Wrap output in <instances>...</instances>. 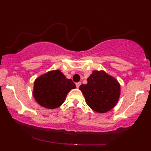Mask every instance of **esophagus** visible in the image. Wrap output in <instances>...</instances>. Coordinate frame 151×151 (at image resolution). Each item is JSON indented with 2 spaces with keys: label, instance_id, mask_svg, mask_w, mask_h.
I'll return each mask as SVG.
<instances>
[{
  "label": "esophagus",
  "instance_id": "obj_1",
  "mask_svg": "<svg viewBox=\"0 0 151 151\" xmlns=\"http://www.w3.org/2000/svg\"><path fill=\"white\" fill-rule=\"evenodd\" d=\"M76 87H77V88H79V87H80V86L81 85V82H77V83L76 84Z\"/></svg>",
  "mask_w": 151,
  "mask_h": 151
}]
</instances>
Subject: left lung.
<instances>
[{
    "label": "left lung",
    "mask_w": 151,
    "mask_h": 151,
    "mask_svg": "<svg viewBox=\"0 0 151 151\" xmlns=\"http://www.w3.org/2000/svg\"><path fill=\"white\" fill-rule=\"evenodd\" d=\"M86 104L98 113L110 111L118 102L120 85L117 80L104 71H93L87 78V84H81Z\"/></svg>",
    "instance_id": "8db88e82"
}]
</instances>
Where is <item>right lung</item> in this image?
Listing matches in <instances>:
<instances>
[{"label": "right lung", "mask_w": 151, "mask_h": 151, "mask_svg": "<svg viewBox=\"0 0 151 151\" xmlns=\"http://www.w3.org/2000/svg\"><path fill=\"white\" fill-rule=\"evenodd\" d=\"M75 88L72 80L67 79L60 70H54L36 78L33 95L40 106L53 109L62 105L68 93Z\"/></svg>", "instance_id": "obj_1"}]
</instances>
